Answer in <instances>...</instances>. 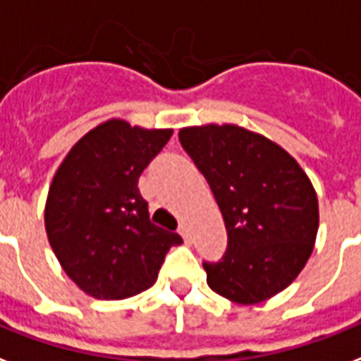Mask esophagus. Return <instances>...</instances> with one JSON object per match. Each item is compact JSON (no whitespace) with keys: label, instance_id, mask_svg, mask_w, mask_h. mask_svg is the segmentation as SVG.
<instances>
[{"label":"esophagus","instance_id":"34e87169","mask_svg":"<svg viewBox=\"0 0 361 361\" xmlns=\"http://www.w3.org/2000/svg\"><path fill=\"white\" fill-rule=\"evenodd\" d=\"M180 235L183 236V240H185V244H191V242H192L191 233H189V229H187L185 225H181V227H180Z\"/></svg>","mask_w":361,"mask_h":361}]
</instances>
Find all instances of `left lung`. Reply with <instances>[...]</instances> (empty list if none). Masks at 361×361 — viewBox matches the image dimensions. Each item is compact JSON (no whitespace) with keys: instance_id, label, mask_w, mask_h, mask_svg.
<instances>
[{"instance_id":"8db88e82","label":"left lung","mask_w":361,"mask_h":361,"mask_svg":"<svg viewBox=\"0 0 361 361\" xmlns=\"http://www.w3.org/2000/svg\"><path fill=\"white\" fill-rule=\"evenodd\" d=\"M180 142L204 174L227 229V252L204 263L212 290L257 305L286 290L314 250L320 212L312 181L288 151L238 125L180 128Z\"/></svg>"}]
</instances>
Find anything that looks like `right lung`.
<instances>
[{"label":"right lung","mask_w":361,"mask_h":361,"mask_svg":"<svg viewBox=\"0 0 361 361\" xmlns=\"http://www.w3.org/2000/svg\"><path fill=\"white\" fill-rule=\"evenodd\" d=\"M172 132L107 119L54 172L45 202L47 238L87 295L111 301L137 295L155 284L170 247L183 242L151 221L137 189L140 174Z\"/></svg>","instance_id":"obj_1"}]
</instances>
